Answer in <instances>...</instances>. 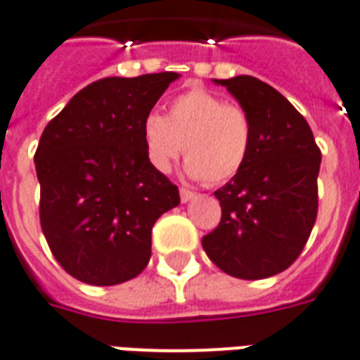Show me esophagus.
I'll list each match as a JSON object with an SVG mask.
<instances>
[{"label":"esophagus","instance_id":"obj_1","mask_svg":"<svg viewBox=\"0 0 360 360\" xmlns=\"http://www.w3.org/2000/svg\"><path fill=\"white\" fill-rule=\"evenodd\" d=\"M193 197H195V193L191 191V189L180 188V200H182V202H188V200H191Z\"/></svg>","mask_w":360,"mask_h":360}]
</instances>
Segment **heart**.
I'll return each mask as SVG.
<instances>
[{
  "label": "heart",
  "instance_id": "1",
  "mask_svg": "<svg viewBox=\"0 0 360 360\" xmlns=\"http://www.w3.org/2000/svg\"><path fill=\"white\" fill-rule=\"evenodd\" d=\"M146 160L158 172H169L186 154L189 176L224 184L240 174L253 148V120L242 105L205 88L178 94L167 116L150 112L141 124Z\"/></svg>",
  "mask_w": 360,
  "mask_h": 360
}]
</instances>
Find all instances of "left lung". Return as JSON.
<instances>
[{
    "label": "left lung",
    "instance_id": "1",
    "mask_svg": "<svg viewBox=\"0 0 360 360\" xmlns=\"http://www.w3.org/2000/svg\"><path fill=\"white\" fill-rule=\"evenodd\" d=\"M216 84L252 114L253 148L240 174L214 193L221 219L202 248L225 274L261 280L289 269L310 238L321 150L304 116L266 82L240 75Z\"/></svg>",
    "mask_w": 360,
    "mask_h": 360
}]
</instances>
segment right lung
Returning a JSON list of instances; mask_svg holds the SVG:
<instances>
[{"mask_svg":"<svg viewBox=\"0 0 360 360\" xmlns=\"http://www.w3.org/2000/svg\"><path fill=\"white\" fill-rule=\"evenodd\" d=\"M178 73L91 82L44 127L35 169L39 218L56 261L90 285L146 269L152 227L180 205L178 188L146 160L141 124Z\"/></svg>","mask_w":360,"mask_h":360,"instance_id":"obj_1","label":"right lung"}]
</instances>
